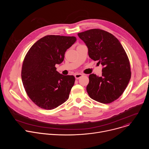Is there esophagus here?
<instances>
[{
    "mask_svg": "<svg viewBox=\"0 0 149 149\" xmlns=\"http://www.w3.org/2000/svg\"><path fill=\"white\" fill-rule=\"evenodd\" d=\"M82 76V74H79V73H77L75 75V77L76 79H79L80 77H81Z\"/></svg>",
    "mask_w": 149,
    "mask_h": 149,
    "instance_id": "1",
    "label": "esophagus"
}]
</instances>
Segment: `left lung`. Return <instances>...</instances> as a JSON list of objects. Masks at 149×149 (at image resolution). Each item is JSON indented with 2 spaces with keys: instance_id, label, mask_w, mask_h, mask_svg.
Listing matches in <instances>:
<instances>
[{
  "instance_id": "8db88e82",
  "label": "left lung",
  "mask_w": 149,
  "mask_h": 149,
  "mask_svg": "<svg viewBox=\"0 0 149 149\" xmlns=\"http://www.w3.org/2000/svg\"><path fill=\"white\" fill-rule=\"evenodd\" d=\"M86 44L88 55L103 66L102 75H89L87 91L92 99L109 104L124 93L131 78L130 61L120 41L111 33L100 29L78 33Z\"/></svg>"
}]
</instances>
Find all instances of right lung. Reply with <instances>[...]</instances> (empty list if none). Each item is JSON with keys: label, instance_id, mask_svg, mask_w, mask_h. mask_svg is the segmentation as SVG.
<instances>
[{"label": "right lung", "instance_id": "right-lung-1", "mask_svg": "<svg viewBox=\"0 0 149 149\" xmlns=\"http://www.w3.org/2000/svg\"><path fill=\"white\" fill-rule=\"evenodd\" d=\"M76 40L75 36L47 35L27 52L21 77L27 95L39 107L52 110L68 99L75 77L60 74L55 65L63 61L65 52Z\"/></svg>", "mask_w": 149, "mask_h": 149}]
</instances>
